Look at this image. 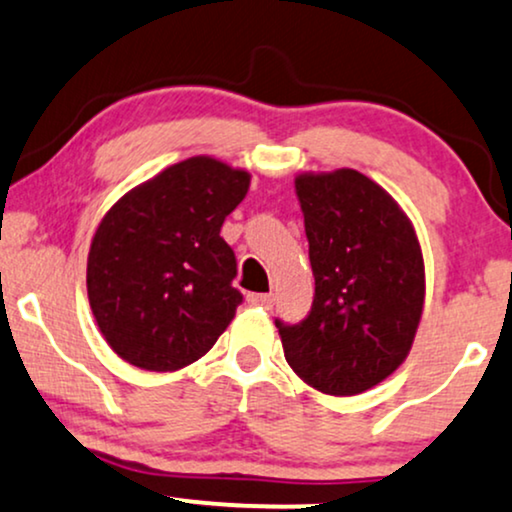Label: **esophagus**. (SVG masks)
<instances>
[{"label": "esophagus", "mask_w": 512, "mask_h": 512, "mask_svg": "<svg viewBox=\"0 0 512 512\" xmlns=\"http://www.w3.org/2000/svg\"><path fill=\"white\" fill-rule=\"evenodd\" d=\"M248 302L250 304H257V307L271 309V307H274V295H269V293H250L248 295Z\"/></svg>", "instance_id": "34e87169"}]
</instances>
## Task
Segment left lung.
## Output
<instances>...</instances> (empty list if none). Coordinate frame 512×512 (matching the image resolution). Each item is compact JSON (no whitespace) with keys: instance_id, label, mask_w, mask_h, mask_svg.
Listing matches in <instances>:
<instances>
[{"instance_id":"obj_1","label":"left lung","mask_w":512,"mask_h":512,"mask_svg":"<svg viewBox=\"0 0 512 512\" xmlns=\"http://www.w3.org/2000/svg\"><path fill=\"white\" fill-rule=\"evenodd\" d=\"M314 302L276 319L290 368L316 390H371L409 354L425 297L416 231L390 193L357 170L300 174Z\"/></svg>"}]
</instances>
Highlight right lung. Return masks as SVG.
<instances>
[{"label":"right lung","instance_id":"1","mask_svg":"<svg viewBox=\"0 0 512 512\" xmlns=\"http://www.w3.org/2000/svg\"><path fill=\"white\" fill-rule=\"evenodd\" d=\"M250 174L189 158L122 196L87 260L92 314L113 352L146 371L203 357L243 302L236 255L219 236Z\"/></svg>","mask_w":512,"mask_h":512}]
</instances>
